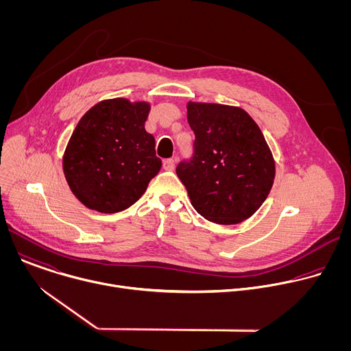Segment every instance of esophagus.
I'll return each instance as SVG.
<instances>
[{
	"label": "esophagus",
	"mask_w": 351,
	"mask_h": 351,
	"mask_svg": "<svg viewBox=\"0 0 351 351\" xmlns=\"http://www.w3.org/2000/svg\"><path fill=\"white\" fill-rule=\"evenodd\" d=\"M164 169L165 171H173L175 169V160L173 158H168L164 161Z\"/></svg>",
	"instance_id": "34e87169"
}]
</instances>
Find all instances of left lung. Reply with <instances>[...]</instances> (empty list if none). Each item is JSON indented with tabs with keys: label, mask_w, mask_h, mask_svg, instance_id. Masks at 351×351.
Returning <instances> with one entry per match:
<instances>
[{
	"label": "left lung",
	"mask_w": 351,
	"mask_h": 351,
	"mask_svg": "<svg viewBox=\"0 0 351 351\" xmlns=\"http://www.w3.org/2000/svg\"><path fill=\"white\" fill-rule=\"evenodd\" d=\"M194 132L193 153L176 173L191 206L206 219L239 223L265 202L275 179V164L258 125L245 111L219 104L187 106Z\"/></svg>",
	"instance_id": "1"
}]
</instances>
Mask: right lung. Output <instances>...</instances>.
Instances as JSON below:
<instances>
[{
    "label": "right lung",
    "instance_id": "obj_1",
    "mask_svg": "<svg viewBox=\"0 0 351 351\" xmlns=\"http://www.w3.org/2000/svg\"><path fill=\"white\" fill-rule=\"evenodd\" d=\"M149 106L125 98L98 103L79 121L64 156L72 193L98 213H119L161 169L156 138L144 129Z\"/></svg>",
    "mask_w": 351,
    "mask_h": 351
}]
</instances>
